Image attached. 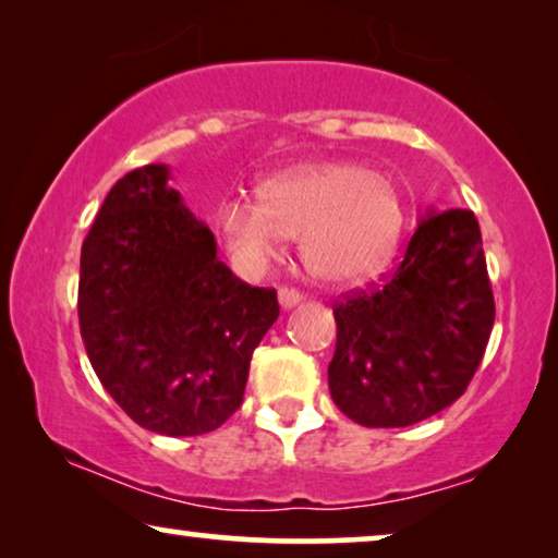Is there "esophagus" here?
I'll list each match as a JSON object with an SVG mask.
<instances>
[{
	"label": "esophagus",
	"mask_w": 558,
	"mask_h": 558,
	"mask_svg": "<svg viewBox=\"0 0 558 558\" xmlns=\"http://www.w3.org/2000/svg\"><path fill=\"white\" fill-rule=\"evenodd\" d=\"M302 302V292L300 289H294V287H281L279 289V304H281V310H292L294 304H300Z\"/></svg>",
	"instance_id": "34e87169"
}]
</instances>
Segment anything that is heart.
<instances>
[{
    "instance_id": "b5f03b06",
    "label": "heart",
    "mask_w": 558,
    "mask_h": 558,
    "mask_svg": "<svg viewBox=\"0 0 558 558\" xmlns=\"http://www.w3.org/2000/svg\"><path fill=\"white\" fill-rule=\"evenodd\" d=\"M403 203L388 172L355 162L296 165L258 185V197L228 195L216 228L241 271L264 274L300 235L302 258L325 281L380 271L399 243Z\"/></svg>"
}]
</instances>
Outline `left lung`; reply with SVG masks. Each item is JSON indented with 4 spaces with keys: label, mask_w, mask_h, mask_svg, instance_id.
<instances>
[{
    "label": "left lung",
    "mask_w": 558,
    "mask_h": 558,
    "mask_svg": "<svg viewBox=\"0 0 558 558\" xmlns=\"http://www.w3.org/2000/svg\"><path fill=\"white\" fill-rule=\"evenodd\" d=\"M330 396L363 426L424 422L470 386L495 323L472 210L426 213L391 277L332 307Z\"/></svg>",
    "instance_id": "left-lung-1"
}]
</instances>
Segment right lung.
Returning a JSON list of instances; mask_svg holds the SVG:
<instances>
[{
  "label": "right lung",
  "instance_id": "right-lung-1",
  "mask_svg": "<svg viewBox=\"0 0 558 558\" xmlns=\"http://www.w3.org/2000/svg\"><path fill=\"white\" fill-rule=\"evenodd\" d=\"M167 180L147 165L109 190L81 248L78 323L98 380L136 424L195 437L241 407L279 302L220 262Z\"/></svg>",
  "mask_w": 558,
  "mask_h": 558
}]
</instances>
